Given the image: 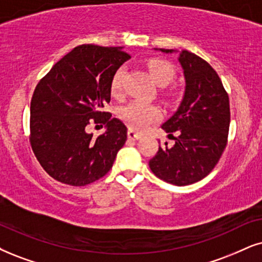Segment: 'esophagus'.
<instances>
[{
    "instance_id": "obj_1",
    "label": "esophagus",
    "mask_w": 262,
    "mask_h": 262,
    "mask_svg": "<svg viewBox=\"0 0 262 262\" xmlns=\"http://www.w3.org/2000/svg\"><path fill=\"white\" fill-rule=\"evenodd\" d=\"M128 138L132 139V140H138V139L141 138V134L135 132L134 129H129L128 130Z\"/></svg>"
}]
</instances>
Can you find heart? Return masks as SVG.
<instances>
[{"mask_svg": "<svg viewBox=\"0 0 262 262\" xmlns=\"http://www.w3.org/2000/svg\"><path fill=\"white\" fill-rule=\"evenodd\" d=\"M146 65L152 79L157 84L167 85L175 77V69L173 64L164 60V59L151 58L147 60ZM123 69L120 68L116 70L111 78L110 91L111 94L115 95V97H120L122 94V79H123ZM120 116L122 120L130 128L137 129V130H144L154 122L160 120L162 112L156 105L134 100L121 108Z\"/></svg>", "mask_w": 262, "mask_h": 262, "instance_id": "1", "label": "heart"}]
</instances>
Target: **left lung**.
<instances>
[{
	"mask_svg": "<svg viewBox=\"0 0 262 262\" xmlns=\"http://www.w3.org/2000/svg\"><path fill=\"white\" fill-rule=\"evenodd\" d=\"M179 61L186 91L178 111L162 125L174 145L168 147L165 142L158 147L148 165L161 180L185 186L202 180L217 164L227 145L231 114L228 94L216 71L188 51L181 52Z\"/></svg>",
	"mask_w": 262,
	"mask_h": 262,
	"instance_id": "1",
	"label": "left lung"
}]
</instances>
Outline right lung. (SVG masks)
Instances as JSON below:
<instances>
[{"label":"right lung","mask_w":262,"mask_h":262,"mask_svg":"<svg viewBox=\"0 0 262 262\" xmlns=\"http://www.w3.org/2000/svg\"><path fill=\"white\" fill-rule=\"evenodd\" d=\"M130 58L122 47L82 45L36 85L30 106V145L42 168L59 183L85 186L108 173L127 140V127L104 111L111 78ZM106 124L93 137L89 124Z\"/></svg>","instance_id":"right-lung-1"}]
</instances>
